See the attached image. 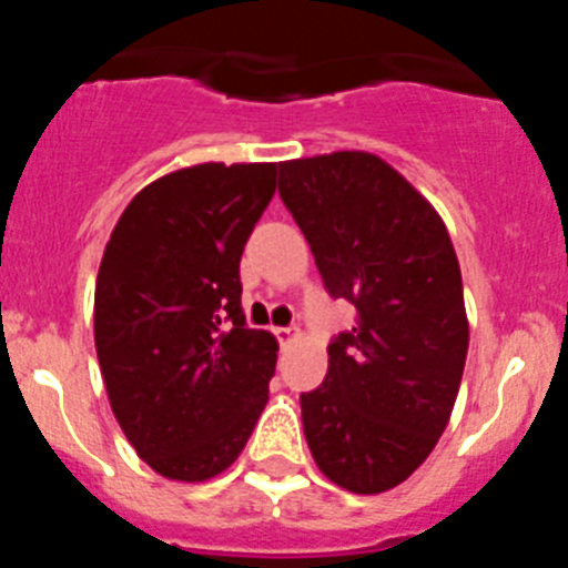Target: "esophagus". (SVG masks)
I'll return each mask as SVG.
<instances>
[{"label":"esophagus","mask_w":568,"mask_h":568,"mask_svg":"<svg viewBox=\"0 0 568 568\" xmlns=\"http://www.w3.org/2000/svg\"><path fill=\"white\" fill-rule=\"evenodd\" d=\"M273 333H275V338H278L281 346H287L290 341L298 338V329H295V327H275Z\"/></svg>","instance_id":"obj_1"}]
</instances>
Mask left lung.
I'll use <instances>...</instances> for the list:
<instances>
[{"label":"left lung","mask_w":568,"mask_h":568,"mask_svg":"<svg viewBox=\"0 0 568 568\" xmlns=\"http://www.w3.org/2000/svg\"><path fill=\"white\" fill-rule=\"evenodd\" d=\"M278 195L324 290L355 307L324 384L301 393L310 453L358 495L406 480L438 444L464 378L469 324L458 255L433 204L373 153L278 164Z\"/></svg>","instance_id":"obj_1"}]
</instances>
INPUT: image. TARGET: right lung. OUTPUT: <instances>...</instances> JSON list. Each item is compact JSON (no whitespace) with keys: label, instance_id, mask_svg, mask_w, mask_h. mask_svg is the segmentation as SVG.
I'll return each mask as SVG.
<instances>
[{"label":"right lung","instance_id":"1","mask_svg":"<svg viewBox=\"0 0 568 568\" xmlns=\"http://www.w3.org/2000/svg\"><path fill=\"white\" fill-rule=\"evenodd\" d=\"M275 164H195L124 207L97 278L93 335L108 398L139 458L207 480L264 413L278 344L241 313V253Z\"/></svg>","mask_w":568,"mask_h":568}]
</instances>
